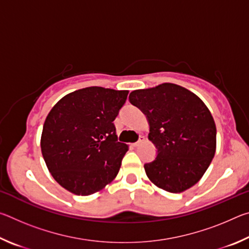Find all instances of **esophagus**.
<instances>
[{
  "label": "esophagus",
  "instance_id": "obj_1",
  "mask_svg": "<svg viewBox=\"0 0 249 249\" xmlns=\"http://www.w3.org/2000/svg\"><path fill=\"white\" fill-rule=\"evenodd\" d=\"M144 142H145V137H144V136H141V137H140V141L136 142H133L132 146H133V147H138L140 145H142Z\"/></svg>",
  "mask_w": 249,
  "mask_h": 249
}]
</instances>
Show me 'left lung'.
<instances>
[{
    "label": "left lung",
    "mask_w": 249,
    "mask_h": 249,
    "mask_svg": "<svg viewBox=\"0 0 249 249\" xmlns=\"http://www.w3.org/2000/svg\"><path fill=\"white\" fill-rule=\"evenodd\" d=\"M129 101L146 114L157 148V157L144 166L148 179L171 193L199 182L216 150L215 122L203 101L175 83L135 90Z\"/></svg>",
    "instance_id": "left-lung-1"
}]
</instances>
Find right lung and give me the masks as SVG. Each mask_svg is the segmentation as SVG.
I'll list each match as a JSON object with an SVG mask.
<instances>
[{
    "label": "right lung",
    "instance_id": "1",
    "mask_svg": "<svg viewBox=\"0 0 249 249\" xmlns=\"http://www.w3.org/2000/svg\"><path fill=\"white\" fill-rule=\"evenodd\" d=\"M127 90L89 87L65 95L50 109L40 148L53 179L75 196L99 192L115 179L128 146L113 121Z\"/></svg>",
    "mask_w": 249,
    "mask_h": 249
}]
</instances>
